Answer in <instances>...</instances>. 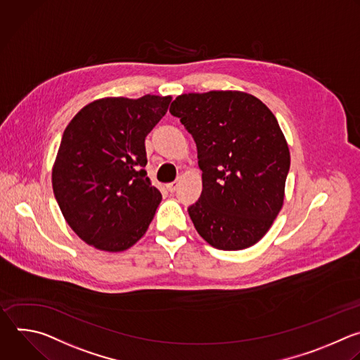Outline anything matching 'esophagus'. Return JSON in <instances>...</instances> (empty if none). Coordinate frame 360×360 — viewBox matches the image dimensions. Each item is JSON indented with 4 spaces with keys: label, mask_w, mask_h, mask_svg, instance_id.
I'll use <instances>...</instances> for the list:
<instances>
[{
    "label": "esophagus",
    "mask_w": 360,
    "mask_h": 360,
    "mask_svg": "<svg viewBox=\"0 0 360 360\" xmlns=\"http://www.w3.org/2000/svg\"><path fill=\"white\" fill-rule=\"evenodd\" d=\"M179 187V181H172V183H167L166 184V188L170 191V193H174Z\"/></svg>",
    "instance_id": "1"
}]
</instances>
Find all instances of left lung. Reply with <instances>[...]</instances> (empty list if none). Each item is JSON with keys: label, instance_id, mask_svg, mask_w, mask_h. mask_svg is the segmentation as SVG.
<instances>
[{"label": "left lung", "instance_id": "obj_1", "mask_svg": "<svg viewBox=\"0 0 360 360\" xmlns=\"http://www.w3.org/2000/svg\"><path fill=\"white\" fill-rule=\"evenodd\" d=\"M197 146L202 191L187 211L214 248L237 251L258 243L283 202L290 149L272 112L237 91L186 94L172 102Z\"/></svg>", "mask_w": 360, "mask_h": 360}]
</instances>
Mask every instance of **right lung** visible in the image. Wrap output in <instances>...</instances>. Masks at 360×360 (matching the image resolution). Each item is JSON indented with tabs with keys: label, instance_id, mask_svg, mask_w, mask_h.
Listing matches in <instances>:
<instances>
[{
	"label": "right lung",
	"instance_id": "1",
	"mask_svg": "<svg viewBox=\"0 0 360 360\" xmlns=\"http://www.w3.org/2000/svg\"><path fill=\"white\" fill-rule=\"evenodd\" d=\"M170 96L99 99L66 126L52 187L69 227L86 244L117 252L137 243L162 201L146 173L145 139Z\"/></svg>",
	"mask_w": 360,
	"mask_h": 360
}]
</instances>
